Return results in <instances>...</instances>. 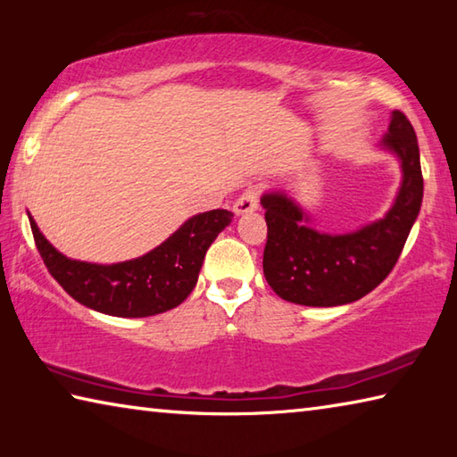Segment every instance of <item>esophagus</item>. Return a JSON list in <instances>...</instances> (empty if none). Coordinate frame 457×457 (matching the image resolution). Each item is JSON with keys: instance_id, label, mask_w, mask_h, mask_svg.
<instances>
[{"instance_id": "obj_1", "label": "esophagus", "mask_w": 457, "mask_h": 457, "mask_svg": "<svg viewBox=\"0 0 457 457\" xmlns=\"http://www.w3.org/2000/svg\"><path fill=\"white\" fill-rule=\"evenodd\" d=\"M258 210V187L256 185H250L242 195L237 197L234 204V212L236 215H244V213H252Z\"/></svg>"}]
</instances>
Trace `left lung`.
Here are the masks:
<instances>
[{
	"instance_id": "obj_1",
	"label": "left lung",
	"mask_w": 457,
	"mask_h": 457,
	"mask_svg": "<svg viewBox=\"0 0 457 457\" xmlns=\"http://www.w3.org/2000/svg\"><path fill=\"white\" fill-rule=\"evenodd\" d=\"M383 146L397 154L403 171L395 204L383 220L351 234L312 229L308 215L282 191L262 197L268 223L264 276L278 296L304 306H340L362 298L391 274L423 199L420 145L401 111L391 114Z\"/></svg>"
}]
</instances>
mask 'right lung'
Instances as JSON below:
<instances>
[{
    "label": "right lung",
    "mask_w": 457,
    "mask_h": 457,
    "mask_svg": "<svg viewBox=\"0 0 457 457\" xmlns=\"http://www.w3.org/2000/svg\"><path fill=\"white\" fill-rule=\"evenodd\" d=\"M231 218L228 210L193 215L149 253L111 266L66 258L42 236L34 218L29 226L48 272L76 303L103 314L141 319L171 311L189 296L207 247Z\"/></svg>",
    "instance_id": "right-lung-1"
}]
</instances>
